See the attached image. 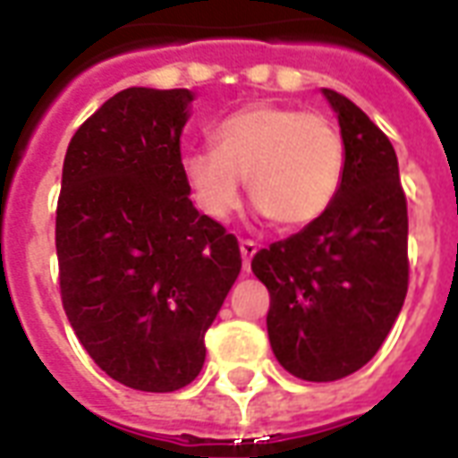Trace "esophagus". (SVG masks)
<instances>
[{
	"label": "esophagus",
	"instance_id": "34e87169",
	"mask_svg": "<svg viewBox=\"0 0 458 458\" xmlns=\"http://www.w3.org/2000/svg\"><path fill=\"white\" fill-rule=\"evenodd\" d=\"M239 249H242V259H243V270L251 268V259L256 256V251H259V246L251 242V239H243L242 243H239Z\"/></svg>",
	"mask_w": 458,
	"mask_h": 458
}]
</instances>
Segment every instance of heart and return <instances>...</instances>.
Segmentation results:
<instances>
[{
	"label": "heart",
	"mask_w": 458,
	"mask_h": 458,
	"mask_svg": "<svg viewBox=\"0 0 458 458\" xmlns=\"http://www.w3.org/2000/svg\"><path fill=\"white\" fill-rule=\"evenodd\" d=\"M212 146L182 158L197 207L226 219L249 197L278 229H302L335 205L346 170L342 129L329 116L293 105L243 106L216 123Z\"/></svg>",
	"instance_id": "obj_1"
}]
</instances>
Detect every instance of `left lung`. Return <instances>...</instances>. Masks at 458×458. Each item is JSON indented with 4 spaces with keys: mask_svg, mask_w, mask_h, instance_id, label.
Masks as SVG:
<instances>
[{
    "mask_svg": "<svg viewBox=\"0 0 458 458\" xmlns=\"http://www.w3.org/2000/svg\"><path fill=\"white\" fill-rule=\"evenodd\" d=\"M339 114L346 170L317 222L253 256L270 293L266 325L280 366L302 380H339L376 356L410 280L407 199L388 136L349 97L325 89Z\"/></svg>",
    "mask_w": 458,
    "mask_h": 458,
    "instance_id": "obj_1",
    "label": "left lung"
}]
</instances>
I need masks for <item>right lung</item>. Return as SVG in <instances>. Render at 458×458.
Wrapping results in <instances>:
<instances>
[{
  "instance_id": "add662e5",
  "label": "right lung",
  "mask_w": 458,
  "mask_h": 458,
  "mask_svg": "<svg viewBox=\"0 0 458 458\" xmlns=\"http://www.w3.org/2000/svg\"><path fill=\"white\" fill-rule=\"evenodd\" d=\"M188 89L129 88L70 139L58 209L60 300L109 378L173 393L242 270L236 236L199 215L182 173Z\"/></svg>"
}]
</instances>
